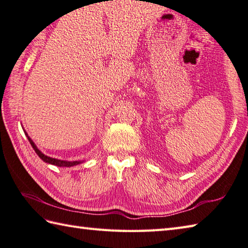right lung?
Instances as JSON below:
<instances>
[{"mask_svg": "<svg viewBox=\"0 0 248 248\" xmlns=\"http://www.w3.org/2000/svg\"><path fill=\"white\" fill-rule=\"evenodd\" d=\"M113 1V0H112ZM25 134H26V136L28 137V140H29V142L31 143V146H32V148L34 149V151L36 152V154L37 155H39V157L40 158H42V160H43L45 163H48V164H53V165H56V166H59V167H71V166H74V165H78V164H81V161H71V162H69V161H62V160H57V158H53V157H49V156H47V155H45L44 153H42L39 149L36 148V146L34 144V142L32 141L31 140V138L28 136V134L25 132Z\"/></svg>", "mask_w": 248, "mask_h": 248, "instance_id": "1", "label": "right lung"}]
</instances>
